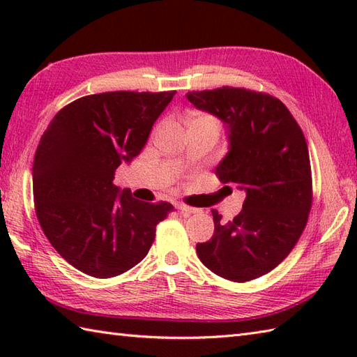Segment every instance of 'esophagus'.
Returning a JSON list of instances; mask_svg holds the SVG:
<instances>
[{
    "label": "esophagus",
    "instance_id": "obj_1",
    "mask_svg": "<svg viewBox=\"0 0 357 357\" xmlns=\"http://www.w3.org/2000/svg\"><path fill=\"white\" fill-rule=\"evenodd\" d=\"M178 210H181L183 211V213L187 216V215H193V213H199V208H196V207H190V206H187V204H178Z\"/></svg>",
    "mask_w": 357,
    "mask_h": 357
}]
</instances>
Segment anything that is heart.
<instances>
[{
  "instance_id": "heart-1",
  "label": "heart",
  "mask_w": 357,
  "mask_h": 357,
  "mask_svg": "<svg viewBox=\"0 0 357 357\" xmlns=\"http://www.w3.org/2000/svg\"><path fill=\"white\" fill-rule=\"evenodd\" d=\"M195 119H207V121H213V123H216V119L208 116V115H198V116H195L192 121H195Z\"/></svg>"
}]
</instances>
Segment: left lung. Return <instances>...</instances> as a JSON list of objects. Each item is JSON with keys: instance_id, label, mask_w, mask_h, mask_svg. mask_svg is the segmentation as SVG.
Wrapping results in <instances>:
<instances>
[{"instance_id": "8db88e82", "label": "left lung", "mask_w": 357, "mask_h": 357, "mask_svg": "<svg viewBox=\"0 0 357 357\" xmlns=\"http://www.w3.org/2000/svg\"><path fill=\"white\" fill-rule=\"evenodd\" d=\"M185 96L229 127L230 150L216 176L247 193L233 221L222 222L211 210L215 233L196 245V253L208 270L233 282L267 275L298 244L312 208V165L302 128L282 101L265 92L224 86Z\"/></svg>"}]
</instances>
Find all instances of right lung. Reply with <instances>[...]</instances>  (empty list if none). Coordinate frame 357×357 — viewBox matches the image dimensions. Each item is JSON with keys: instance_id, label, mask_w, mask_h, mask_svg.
Wrapping results in <instances>:
<instances>
[{"instance_id": "add662e5", "label": "right lung", "mask_w": 357, "mask_h": 357, "mask_svg": "<svg viewBox=\"0 0 357 357\" xmlns=\"http://www.w3.org/2000/svg\"><path fill=\"white\" fill-rule=\"evenodd\" d=\"M170 92H105L59 110L33 158L36 218L52 247L98 279L123 275L147 256L170 202L132 198L113 184L123 161L141 153Z\"/></svg>"}]
</instances>
